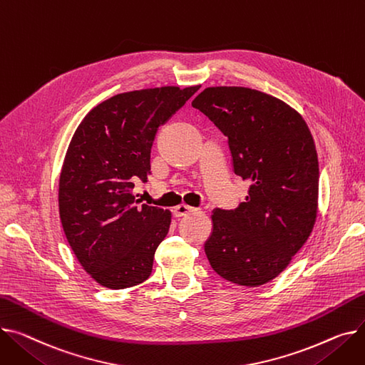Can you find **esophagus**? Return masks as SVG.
<instances>
[{
    "instance_id": "34e87169",
    "label": "esophagus",
    "mask_w": 365,
    "mask_h": 365,
    "mask_svg": "<svg viewBox=\"0 0 365 365\" xmlns=\"http://www.w3.org/2000/svg\"><path fill=\"white\" fill-rule=\"evenodd\" d=\"M192 211H195V208H192V207L185 205V204H180V205L175 207L173 214H175V217H183V215H186V214H189Z\"/></svg>"
}]
</instances>
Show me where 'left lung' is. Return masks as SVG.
Masks as SVG:
<instances>
[{"mask_svg":"<svg viewBox=\"0 0 365 365\" xmlns=\"http://www.w3.org/2000/svg\"><path fill=\"white\" fill-rule=\"evenodd\" d=\"M192 107L227 136L235 175L248 197L235 210H212L204 251L212 270L240 286L277 277L307 242L317 217L319 160L305 120L264 92L217 86Z\"/></svg>","mask_w":365,"mask_h":365,"instance_id":"left-lung-1","label":"left lung"}]
</instances>
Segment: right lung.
<instances>
[{"label":"right lung","instance_id":"1","mask_svg":"<svg viewBox=\"0 0 365 365\" xmlns=\"http://www.w3.org/2000/svg\"><path fill=\"white\" fill-rule=\"evenodd\" d=\"M200 86L132 91L92 108L71 138L60 175L58 208L68 245L101 286L147 280L172 214L139 204L136 182H148L158 128Z\"/></svg>","mask_w":365,"mask_h":365}]
</instances>
